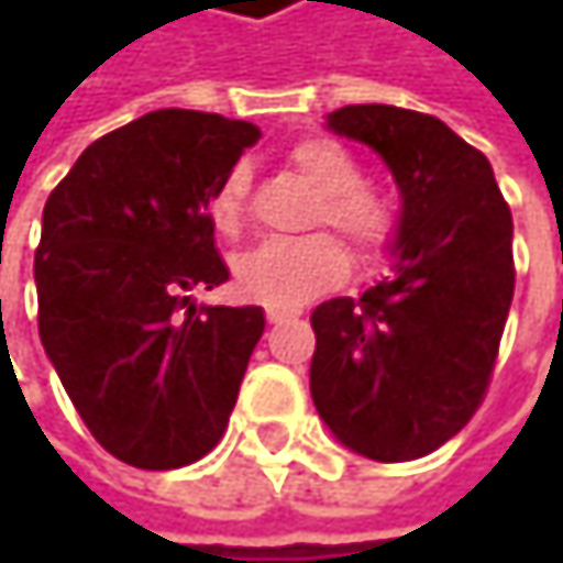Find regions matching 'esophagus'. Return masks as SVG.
Segmentation results:
<instances>
[{"label":"esophagus","instance_id":"obj_1","mask_svg":"<svg viewBox=\"0 0 563 563\" xmlns=\"http://www.w3.org/2000/svg\"><path fill=\"white\" fill-rule=\"evenodd\" d=\"M286 319H292V312H283V309H267V322L271 325H280Z\"/></svg>","mask_w":563,"mask_h":563}]
</instances>
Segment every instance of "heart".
Listing matches in <instances>:
<instances>
[{"instance_id": "1", "label": "heart", "mask_w": 563, "mask_h": 563, "mask_svg": "<svg viewBox=\"0 0 563 563\" xmlns=\"http://www.w3.org/2000/svg\"><path fill=\"white\" fill-rule=\"evenodd\" d=\"M286 163L316 191L309 224H329L358 261H378L394 244L397 208L388 195L362 181V166L332 140H299L286 150ZM251 169L231 166L214 185L208 214L221 234H241L247 218ZM345 277V254L329 234L271 241L244 254L234 267L238 289L271 309H296Z\"/></svg>"}]
</instances>
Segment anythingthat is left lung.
<instances>
[{"label": "left lung", "mask_w": 563, "mask_h": 563, "mask_svg": "<svg viewBox=\"0 0 563 563\" xmlns=\"http://www.w3.org/2000/svg\"><path fill=\"white\" fill-rule=\"evenodd\" d=\"M391 169V277L312 312L309 391L335 440L404 463L456 437L489 388L515 292L511 211L489 159L443 120L388 103L325 117Z\"/></svg>", "instance_id": "left-lung-1"}]
</instances>
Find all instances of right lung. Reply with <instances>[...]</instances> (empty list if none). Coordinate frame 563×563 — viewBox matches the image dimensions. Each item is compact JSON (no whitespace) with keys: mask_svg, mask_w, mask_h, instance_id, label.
Wrapping results in <instances>:
<instances>
[{"mask_svg":"<svg viewBox=\"0 0 563 563\" xmlns=\"http://www.w3.org/2000/svg\"><path fill=\"white\" fill-rule=\"evenodd\" d=\"M261 140L244 120L156 110L60 178L35 251L38 335L93 440L136 470H178L221 440L261 306H195L228 267L208 201Z\"/></svg>","mask_w":563,"mask_h":563,"instance_id":"obj_1","label":"right lung"}]
</instances>
